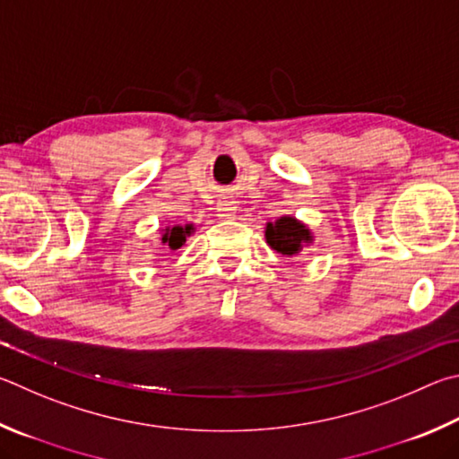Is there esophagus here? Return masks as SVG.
<instances>
[{"label": "esophagus", "mask_w": 459, "mask_h": 459, "mask_svg": "<svg viewBox=\"0 0 459 459\" xmlns=\"http://www.w3.org/2000/svg\"><path fill=\"white\" fill-rule=\"evenodd\" d=\"M235 201H230V198H222V201H219V206H216V212H219L222 219H229V216L235 214Z\"/></svg>", "instance_id": "34e87169"}]
</instances>
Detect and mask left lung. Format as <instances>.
Listing matches in <instances>:
<instances>
[{"instance_id":"left-lung-1","label":"left lung","mask_w":459,"mask_h":459,"mask_svg":"<svg viewBox=\"0 0 459 459\" xmlns=\"http://www.w3.org/2000/svg\"><path fill=\"white\" fill-rule=\"evenodd\" d=\"M264 238L273 251L293 256L313 243V232L295 216H281L274 222H266Z\"/></svg>"}]
</instances>
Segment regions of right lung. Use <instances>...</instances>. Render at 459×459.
<instances>
[{
  "instance_id": "obj_1",
  "label": "right lung",
  "mask_w": 459,
  "mask_h": 459,
  "mask_svg": "<svg viewBox=\"0 0 459 459\" xmlns=\"http://www.w3.org/2000/svg\"><path fill=\"white\" fill-rule=\"evenodd\" d=\"M195 232V224H170L160 230V240L164 245V251H177L182 245L186 243V237H190Z\"/></svg>"
}]
</instances>
